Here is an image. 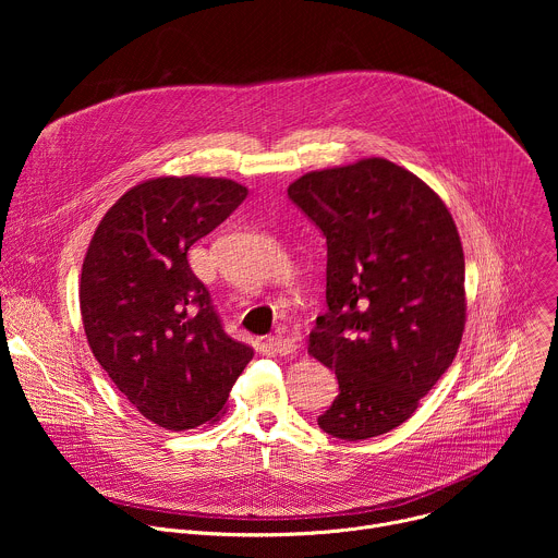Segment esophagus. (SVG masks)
<instances>
[{"label": "esophagus", "instance_id": "1", "mask_svg": "<svg viewBox=\"0 0 558 558\" xmlns=\"http://www.w3.org/2000/svg\"><path fill=\"white\" fill-rule=\"evenodd\" d=\"M269 347L278 353V355H291L298 351V340L295 338H282V336H274L269 338Z\"/></svg>", "mask_w": 558, "mask_h": 558}]
</instances>
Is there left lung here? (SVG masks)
<instances>
[{"mask_svg": "<svg viewBox=\"0 0 558 558\" xmlns=\"http://www.w3.org/2000/svg\"><path fill=\"white\" fill-rule=\"evenodd\" d=\"M289 198L327 238V304L308 355L338 375L317 417L357 441L404 424L452 364L465 327V263L435 190L386 158L306 172Z\"/></svg>", "mask_w": 558, "mask_h": 558, "instance_id": "left-lung-1", "label": "left lung"}]
</instances>
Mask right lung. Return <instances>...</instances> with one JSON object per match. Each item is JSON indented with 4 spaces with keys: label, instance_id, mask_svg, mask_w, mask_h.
Here are the masks:
<instances>
[{
    "label": "right lung",
    "instance_id": "add662e5",
    "mask_svg": "<svg viewBox=\"0 0 558 558\" xmlns=\"http://www.w3.org/2000/svg\"><path fill=\"white\" fill-rule=\"evenodd\" d=\"M250 190L216 177H156L130 187L88 245L78 306L88 344L125 400L166 430L214 424L250 344L222 331L187 263Z\"/></svg>",
    "mask_w": 558,
    "mask_h": 558
}]
</instances>
